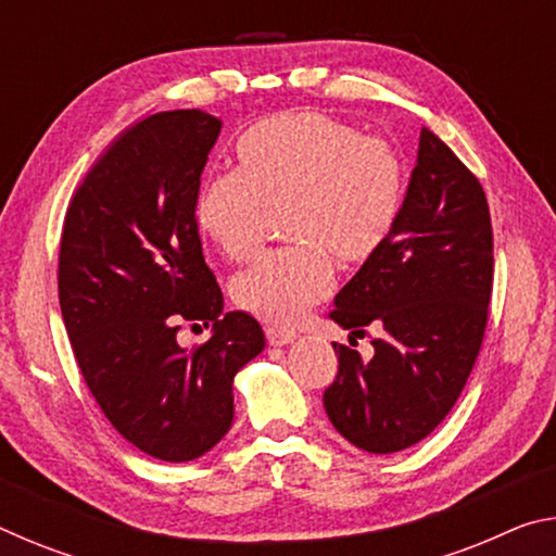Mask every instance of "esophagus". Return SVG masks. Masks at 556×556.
Instances as JSON below:
<instances>
[{
  "mask_svg": "<svg viewBox=\"0 0 556 556\" xmlns=\"http://www.w3.org/2000/svg\"><path fill=\"white\" fill-rule=\"evenodd\" d=\"M296 338L294 331H287V328H267V343L269 345H287Z\"/></svg>",
  "mask_w": 556,
  "mask_h": 556,
  "instance_id": "34e87169",
  "label": "esophagus"
}]
</instances>
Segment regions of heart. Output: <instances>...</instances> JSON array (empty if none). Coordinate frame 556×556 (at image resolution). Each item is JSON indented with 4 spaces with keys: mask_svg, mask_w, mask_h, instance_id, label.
<instances>
[{
    "mask_svg": "<svg viewBox=\"0 0 556 556\" xmlns=\"http://www.w3.org/2000/svg\"><path fill=\"white\" fill-rule=\"evenodd\" d=\"M238 172L205 178L193 220L228 260L262 240L267 213H285L291 248L262 255L232 279V299L269 324H296L333 287V260L365 265L388 244L407 195V168L382 139L321 112H281L240 137Z\"/></svg>",
    "mask_w": 556,
    "mask_h": 556,
    "instance_id": "obj_1",
    "label": "heart"
}]
</instances>
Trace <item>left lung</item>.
<instances>
[{
  "label": "left lung",
  "mask_w": 556,
  "mask_h": 556,
  "mask_svg": "<svg viewBox=\"0 0 556 556\" xmlns=\"http://www.w3.org/2000/svg\"><path fill=\"white\" fill-rule=\"evenodd\" d=\"M493 291V228L483 186L427 127L388 244L336 294L333 321L372 338L363 361L333 343L324 407L338 434L370 454L429 437L454 407L481 351Z\"/></svg>",
  "instance_id": "left-lung-1"
}]
</instances>
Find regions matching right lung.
<instances>
[{"mask_svg": "<svg viewBox=\"0 0 556 556\" xmlns=\"http://www.w3.org/2000/svg\"><path fill=\"white\" fill-rule=\"evenodd\" d=\"M223 122L172 110L108 147L65 213L59 301L88 390L129 444L181 464L232 427V380L262 353L244 312L223 314L203 260L193 201ZM184 320L214 324L203 346H178Z\"/></svg>", "mask_w": 556, "mask_h": 556, "instance_id": "obj_1", "label": "right lung"}]
</instances>
